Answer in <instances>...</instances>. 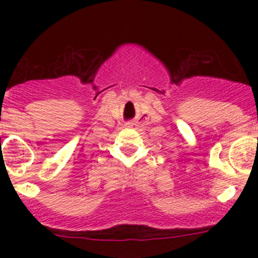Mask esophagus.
<instances>
[{"label": "esophagus", "mask_w": 258, "mask_h": 258, "mask_svg": "<svg viewBox=\"0 0 258 258\" xmlns=\"http://www.w3.org/2000/svg\"><path fill=\"white\" fill-rule=\"evenodd\" d=\"M132 126H133L132 122H126L125 123V127H128V128H130V127H132Z\"/></svg>", "instance_id": "obj_1"}]
</instances>
